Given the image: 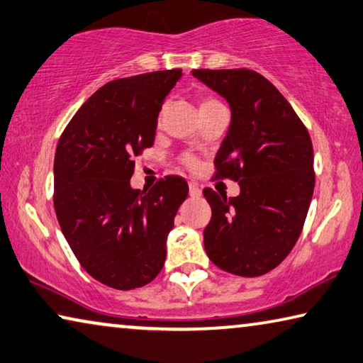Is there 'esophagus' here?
<instances>
[{
	"label": "esophagus",
	"mask_w": 363,
	"mask_h": 363,
	"mask_svg": "<svg viewBox=\"0 0 363 363\" xmlns=\"http://www.w3.org/2000/svg\"><path fill=\"white\" fill-rule=\"evenodd\" d=\"M189 194H191V197H199V195L202 194V189H200L197 182L191 181V182H189Z\"/></svg>",
	"instance_id": "1"
}]
</instances>
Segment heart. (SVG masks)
Wrapping results in <instances>:
<instances>
[{
	"label": "heart",
	"mask_w": 363,
	"mask_h": 363,
	"mask_svg": "<svg viewBox=\"0 0 363 363\" xmlns=\"http://www.w3.org/2000/svg\"><path fill=\"white\" fill-rule=\"evenodd\" d=\"M218 100H215V99H203L202 100V103H200V109H203V108H208V106H213V105H218ZM181 163L186 166V168H195V166L199 164V161H197V158L194 157V155H191V153H184V155H181Z\"/></svg>",
	"instance_id": "obj_1"
}]
</instances>
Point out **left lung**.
Here are the masks:
<instances>
[{
  "instance_id": "8db88e82",
  "label": "left lung",
  "mask_w": 363,
  "mask_h": 363,
  "mask_svg": "<svg viewBox=\"0 0 363 363\" xmlns=\"http://www.w3.org/2000/svg\"><path fill=\"white\" fill-rule=\"evenodd\" d=\"M231 106L211 179L239 182L238 197L203 189L211 220L205 252L224 272L262 276L289 255L315 187L312 139L281 91L252 69H194Z\"/></svg>"
}]
</instances>
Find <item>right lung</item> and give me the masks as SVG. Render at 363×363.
I'll use <instances>...</instances> for the list:
<instances>
[{
    "mask_svg": "<svg viewBox=\"0 0 363 363\" xmlns=\"http://www.w3.org/2000/svg\"><path fill=\"white\" fill-rule=\"evenodd\" d=\"M181 69L111 80L77 109L57 140L53 203L69 247L91 278L119 291L157 278L166 235L189 194L181 176L134 191L135 158L155 142L158 113Z\"/></svg>",
    "mask_w": 363,
    "mask_h": 363,
    "instance_id": "1",
    "label": "right lung"
}]
</instances>
